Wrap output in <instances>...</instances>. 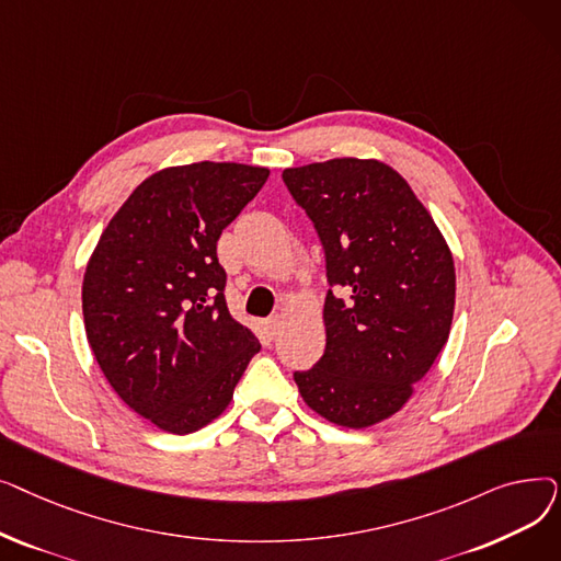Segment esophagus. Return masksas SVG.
<instances>
[{"label":"esophagus","instance_id":"esophagus-1","mask_svg":"<svg viewBox=\"0 0 561 561\" xmlns=\"http://www.w3.org/2000/svg\"><path fill=\"white\" fill-rule=\"evenodd\" d=\"M279 316H271L268 320H265V334H268L271 339L277 334V330H279Z\"/></svg>","mask_w":561,"mask_h":561}]
</instances>
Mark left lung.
Wrapping results in <instances>:
<instances>
[{
    "label": "left lung",
    "instance_id": "obj_1",
    "mask_svg": "<svg viewBox=\"0 0 561 561\" xmlns=\"http://www.w3.org/2000/svg\"><path fill=\"white\" fill-rule=\"evenodd\" d=\"M282 180L325 250V355L293 373L305 402L343 427L393 416L446 345L453 254L402 176L379 161L332 159Z\"/></svg>",
    "mask_w": 561,
    "mask_h": 561
}]
</instances>
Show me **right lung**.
<instances>
[{"label": "right lung", "instance_id": "1", "mask_svg": "<svg viewBox=\"0 0 561 561\" xmlns=\"http://www.w3.org/2000/svg\"><path fill=\"white\" fill-rule=\"evenodd\" d=\"M268 174L202 161L147 176L88 261V343L113 391L163 432L218 419L261 350L227 309L216 245Z\"/></svg>", "mask_w": 561, "mask_h": 561}]
</instances>
